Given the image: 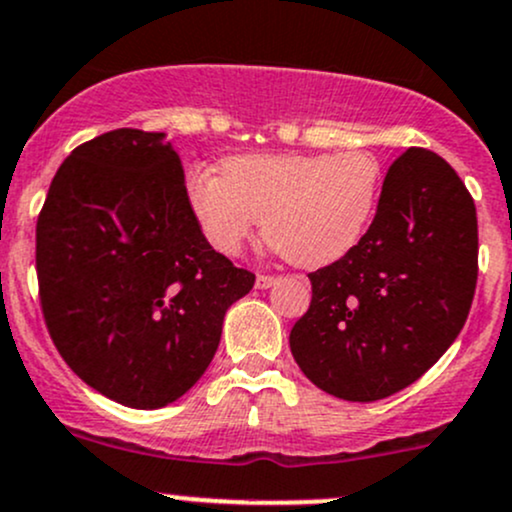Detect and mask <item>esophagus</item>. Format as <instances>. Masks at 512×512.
Masks as SVG:
<instances>
[{"instance_id": "34e87169", "label": "esophagus", "mask_w": 512, "mask_h": 512, "mask_svg": "<svg viewBox=\"0 0 512 512\" xmlns=\"http://www.w3.org/2000/svg\"><path fill=\"white\" fill-rule=\"evenodd\" d=\"M274 282H277V279H274L272 274H260V277H257L255 286H257V289H269V286H272Z\"/></svg>"}]
</instances>
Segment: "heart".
Instances as JSON below:
<instances>
[{"instance_id": "heart-1", "label": "heart", "mask_w": 512, "mask_h": 512, "mask_svg": "<svg viewBox=\"0 0 512 512\" xmlns=\"http://www.w3.org/2000/svg\"><path fill=\"white\" fill-rule=\"evenodd\" d=\"M381 196L369 150L230 157L223 174L196 170L187 201L213 250L238 255L267 221V238L289 260L323 267L355 247Z\"/></svg>"}]
</instances>
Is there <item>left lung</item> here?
<instances>
[{
    "instance_id": "8db88e82",
    "label": "left lung",
    "mask_w": 512,
    "mask_h": 512,
    "mask_svg": "<svg viewBox=\"0 0 512 512\" xmlns=\"http://www.w3.org/2000/svg\"><path fill=\"white\" fill-rule=\"evenodd\" d=\"M479 274L476 206L440 155L408 148L389 167L376 216L291 328L301 372L342 401H379L418 381L464 328Z\"/></svg>"
}]
</instances>
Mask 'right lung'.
<instances>
[{
    "mask_svg": "<svg viewBox=\"0 0 512 512\" xmlns=\"http://www.w3.org/2000/svg\"><path fill=\"white\" fill-rule=\"evenodd\" d=\"M48 333L84 384L153 411L218 350L223 316L255 284L201 233L165 133L119 128L72 150L36 226Z\"/></svg>",
    "mask_w": 512,
    "mask_h": 512,
    "instance_id": "add662e5",
    "label": "right lung"
}]
</instances>
